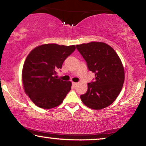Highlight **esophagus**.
<instances>
[{
    "instance_id": "esophagus-1",
    "label": "esophagus",
    "mask_w": 146,
    "mask_h": 146,
    "mask_svg": "<svg viewBox=\"0 0 146 146\" xmlns=\"http://www.w3.org/2000/svg\"><path fill=\"white\" fill-rule=\"evenodd\" d=\"M77 84H78V83H76V82H72V86H73L74 87H76V86H77Z\"/></svg>"
}]
</instances>
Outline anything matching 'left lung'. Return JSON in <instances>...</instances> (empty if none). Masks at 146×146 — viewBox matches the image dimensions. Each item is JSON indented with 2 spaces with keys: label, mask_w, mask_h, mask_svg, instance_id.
Returning a JSON list of instances; mask_svg holds the SVG:
<instances>
[{
  "label": "left lung",
  "mask_w": 146,
  "mask_h": 146,
  "mask_svg": "<svg viewBox=\"0 0 146 146\" xmlns=\"http://www.w3.org/2000/svg\"><path fill=\"white\" fill-rule=\"evenodd\" d=\"M87 62L89 70L95 74V82L87 84V91L80 98L86 106L101 110L114 102L121 91L125 71L120 58L109 45L92 42L76 46Z\"/></svg>",
  "instance_id": "8db88e82"
}]
</instances>
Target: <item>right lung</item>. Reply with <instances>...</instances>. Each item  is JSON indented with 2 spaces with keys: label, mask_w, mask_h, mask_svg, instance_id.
Segmentation results:
<instances>
[{
  "label": "right lung",
  "mask_w": 146,
  "mask_h": 146,
  "mask_svg": "<svg viewBox=\"0 0 146 146\" xmlns=\"http://www.w3.org/2000/svg\"><path fill=\"white\" fill-rule=\"evenodd\" d=\"M76 50L73 46L43 44L29 53L24 62L22 81L24 90L35 104L51 109L59 106L71 89L72 83L57 79V70Z\"/></svg>",
  "instance_id": "1"
}]
</instances>
